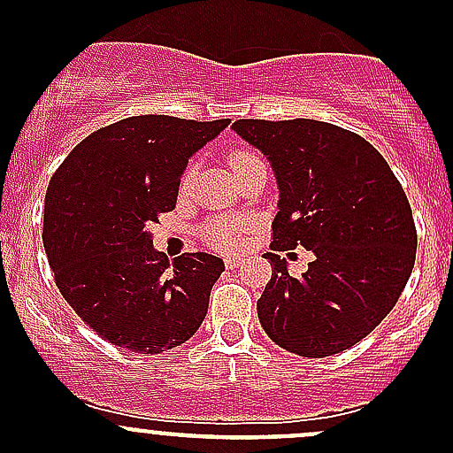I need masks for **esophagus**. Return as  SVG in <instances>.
Here are the masks:
<instances>
[{
  "mask_svg": "<svg viewBox=\"0 0 453 453\" xmlns=\"http://www.w3.org/2000/svg\"><path fill=\"white\" fill-rule=\"evenodd\" d=\"M223 263H226V267L227 269H236V267H241V265L245 263L243 258H241V256H226V258H223Z\"/></svg>",
  "mask_w": 453,
  "mask_h": 453,
  "instance_id": "esophagus-1",
  "label": "esophagus"
}]
</instances>
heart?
Wrapping results in <instances>:
<instances>
[{"label": "heart", "instance_id": "heart-1", "mask_svg": "<svg viewBox=\"0 0 453 453\" xmlns=\"http://www.w3.org/2000/svg\"><path fill=\"white\" fill-rule=\"evenodd\" d=\"M260 155L254 153L250 149H239L232 153L230 157V166L232 171L234 168L245 166V164H252L258 162ZM195 175V164H190L184 173V180H181V186H188L190 180ZM250 230H252V221L243 217H217V219H210L208 223L201 226V239L214 250H223V252H232V250L241 248L248 239Z\"/></svg>", "mask_w": 453, "mask_h": 453}]
</instances>
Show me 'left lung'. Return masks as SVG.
<instances>
[{"instance_id":"obj_1","label":"left lung","mask_w":453,"mask_h":453,"mask_svg":"<svg viewBox=\"0 0 453 453\" xmlns=\"http://www.w3.org/2000/svg\"><path fill=\"white\" fill-rule=\"evenodd\" d=\"M280 186L272 223V280L258 319L280 349L328 357L362 342L392 311L417 258L412 208L383 155L331 122L236 120ZM303 244L316 254L294 279L275 252Z\"/></svg>"}]
</instances>
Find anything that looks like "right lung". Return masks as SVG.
Wrapping results in <instances>:
<instances>
[{
	"label": "right lung",
	"instance_id": "right-lung-1",
	"mask_svg": "<svg viewBox=\"0 0 453 453\" xmlns=\"http://www.w3.org/2000/svg\"><path fill=\"white\" fill-rule=\"evenodd\" d=\"M230 125L134 116L76 144L45 193L43 245L76 315L111 344L157 355L184 344L226 269L219 256L168 260L149 227L177 205L188 157Z\"/></svg>",
	"mask_w": 453,
	"mask_h": 453
}]
</instances>
